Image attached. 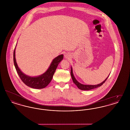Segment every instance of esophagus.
<instances>
[{
    "label": "esophagus",
    "instance_id": "34e87169",
    "mask_svg": "<svg viewBox=\"0 0 130 130\" xmlns=\"http://www.w3.org/2000/svg\"><path fill=\"white\" fill-rule=\"evenodd\" d=\"M65 57L66 58H68V57H69V55L68 54H66V55H65Z\"/></svg>",
    "mask_w": 130,
    "mask_h": 130
}]
</instances>
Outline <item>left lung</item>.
Listing matches in <instances>:
<instances>
[{
    "label": "left lung",
    "mask_w": 130,
    "mask_h": 130,
    "mask_svg": "<svg viewBox=\"0 0 130 130\" xmlns=\"http://www.w3.org/2000/svg\"><path fill=\"white\" fill-rule=\"evenodd\" d=\"M71 75L72 79H73V82L77 86L78 89H80L81 90H87V91L90 90H92V89H95V88H96L98 87L101 86V85H103V83H105V81H106V80L108 78V77H109V76H108L105 79V80L103 81L100 84H98V85H83V84H81L80 83H79L75 79V77H74V74H73V70H72V67H71Z\"/></svg>",
    "instance_id": "8db88e82"
}]
</instances>
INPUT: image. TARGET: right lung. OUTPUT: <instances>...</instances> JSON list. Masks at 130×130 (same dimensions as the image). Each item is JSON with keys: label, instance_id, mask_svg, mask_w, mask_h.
Instances as JSON below:
<instances>
[{"label": "right lung", "instance_id": "right-lung-1", "mask_svg": "<svg viewBox=\"0 0 130 130\" xmlns=\"http://www.w3.org/2000/svg\"><path fill=\"white\" fill-rule=\"evenodd\" d=\"M15 49L13 52L14 65L19 77L23 82L27 86L34 89H43L47 86L53 78L58 64L63 59V55H59L54 59L49 68L44 74L37 77H31L23 74L19 68L15 58Z\"/></svg>", "mask_w": 130, "mask_h": 130}]
</instances>
